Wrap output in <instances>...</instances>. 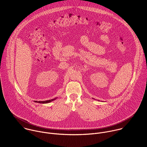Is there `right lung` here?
Listing matches in <instances>:
<instances>
[{"label": "right lung", "instance_id": "add662e5", "mask_svg": "<svg viewBox=\"0 0 147 147\" xmlns=\"http://www.w3.org/2000/svg\"><path fill=\"white\" fill-rule=\"evenodd\" d=\"M57 98H54V99H52V100H47V101H36V102H38V103H40V104H46V103H49V102H50L51 101H53V100H55Z\"/></svg>", "mask_w": 147, "mask_h": 147}]
</instances>
